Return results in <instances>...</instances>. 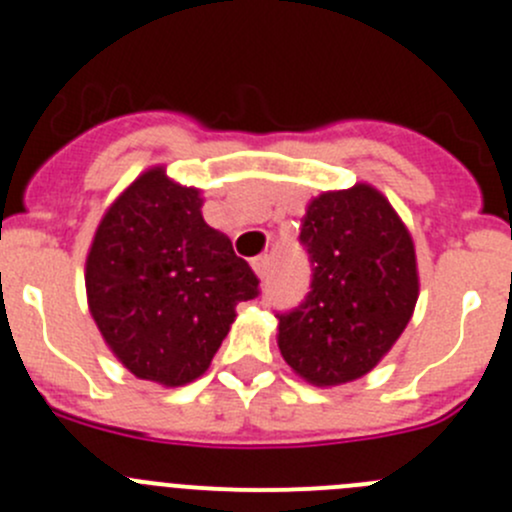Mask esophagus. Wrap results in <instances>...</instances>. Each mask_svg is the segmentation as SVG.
Wrapping results in <instances>:
<instances>
[{"instance_id":"obj_1","label":"esophagus","mask_w":512,"mask_h":512,"mask_svg":"<svg viewBox=\"0 0 512 512\" xmlns=\"http://www.w3.org/2000/svg\"><path fill=\"white\" fill-rule=\"evenodd\" d=\"M252 270H255V275L260 277V280H265V277L270 275V257H255V260H252Z\"/></svg>"}]
</instances>
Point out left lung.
<instances>
[{"instance_id":"obj_1","label":"left lung","mask_w":512,"mask_h":512,"mask_svg":"<svg viewBox=\"0 0 512 512\" xmlns=\"http://www.w3.org/2000/svg\"><path fill=\"white\" fill-rule=\"evenodd\" d=\"M299 240L312 289L280 314L277 347L307 384L329 389L369 374L411 322L418 299L409 227L369 183L309 200Z\"/></svg>"}]
</instances>
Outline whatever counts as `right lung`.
<instances>
[{
  "mask_svg": "<svg viewBox=\"0 0 512 512\" xmlns=\"http://www.w3.org/2000/svg\"><path fill=\"white\" fill-rule=\"evenodd\" d=\"M198 188L143 170L103 213L86 255V299L103 342L138 379L175 389L208 371L257 297L230 237L203 220Z\"/></svg>",
  "mask_w": 512,
  "mask_h": 512,
  "instance_id": "obj_1",
  "label": "right lung"
}]
</instances>
